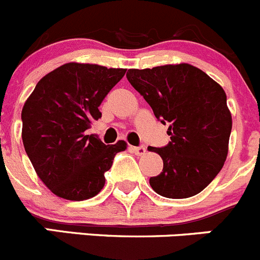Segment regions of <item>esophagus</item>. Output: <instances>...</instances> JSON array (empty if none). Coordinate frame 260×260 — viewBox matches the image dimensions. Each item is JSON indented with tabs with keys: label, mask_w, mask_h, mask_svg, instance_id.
<instances>
[{
	"label": "esophagus",
	"mask_w": 260,
	"mask_h": 260,
	"mask_svg": "<svg viewBox=\"0 0 260 260\" xmlns=\"http://www.w3.org/2000/svg\"><path fill=\"white\" fill-rule=\"evenodd\" d=\"M145 147L144 145H139V147H133V152L135 153V154H138V155H143V154H145Z\"/></svg>",
	"instance_id": "obj_1"
}]
</instances>
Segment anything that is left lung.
<instances>
[{
    "mask_svg": "<svg viewBox=\"0 0 260 260\" xmlns=\"http://www.w3.org/2000/svg\"><path fill=\"white\" fill-rule=\"evenodd\" d=\"M126 78L155 117L169 123L171 142L148 148L163 159L162 172L149 179L152 189L171 199L199 194L221 171L229 152L232 118L222 86L187 63L130 69Z\"/></svg>",
    "mask_w": 260,
    "mask_h": 260,
    "instance_id": "1",
    "label": "left lung"
}]
</instances>
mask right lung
<instances>
[{"mask_svg":"<svg viewBox=\"0 0 260 260\" xmlns=\"http://www.w3.org/2000/svg\"><path fill=\"white\" fill-rule=\"evenodd\" d=\"M125 69L70 62L38 81L21 111L23 143L39 179L57 197L85 200L105 186L113 158L126 149L86 135Z\"/></svg>","mask_w":260,"mask_h":260,"instance_id":"obj_1","label":"right lung"}]
</instances>
